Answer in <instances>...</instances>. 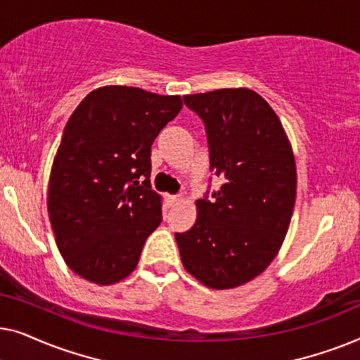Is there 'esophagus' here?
I'll list each match as a JSON object with an SVG mask.
<instances>
[{
  "label": "esophagus",
  "mask_w": 360,
  "mask_h": 360,
  "mask_svg": "<svg viewBox=\"0 0 360 360\" xmlns=\"http://www.w3.org/2000/svg\"><path fill=\"white\" fill-rule=\"evenodd\" d=\"M165 201H167V206H175L176 203H179L180 201V196H176V195H167L165 196Z\"/></svg>",
  "instance_id": "esophagus-1"
}]
</instances>
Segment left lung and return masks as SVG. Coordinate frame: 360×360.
<instances>
[{"mask_svg":"<svg viewBox=\"0 0 360 360\" xmlns=\"http://www.w3.org/2000/svg\"><path fill=\"white\" fill-rule=\"evenodd\" d=\"M203 121L218 191L196 201L193 228L175 233L186 272L206 287L234 288L269 267L292 219L297 169L282 122L262 96L223 88L184 96Z\"/></svg>","mask_w":360,"mask_h":360,"instance_id":"obj_1","label":"left lung"}]
</instances>
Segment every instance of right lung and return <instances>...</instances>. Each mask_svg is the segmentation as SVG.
Wrapping results in <instances>:
<instances>
[{"label": "right lung", "mask_w": 360, "mask_h": 360, "mask_svg": "<svg viewBox=\"0 0 360 360\" xmlns=\"http://www.w3.org/2000/svg\"><path fill=\"white\" fill-rule=\"evenodd\" d=\"M181 98L103 86L68 120L53 159L47 210L63 260L98 285L126 278L162 221L150 188V146Z\"/></svg>", "instance_id": "1"}]
</instances>
